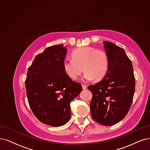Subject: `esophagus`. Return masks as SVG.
I'll list each match as a JSON object with an SVG mask.
<instances>
[{"label": "esophagus", "mask_w": 150, "mask_h": 150, "mask_svg": "<svg viewBox=\"0 0 150 150\" xmlns=\"http://www.w3.org/2000/svg\"><path fill=\"white\" fill-rule=\"evenodd\" d=\"M82 88H83V90H85V89H87V86L86 85L82 84Z\"/></svg>", "instance_id": "34e87169"}]
</instances>
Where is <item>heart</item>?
Listing matches in <instances>:
<instances>
[{
  "instance_id": "heart-1",
  "label": "heart",
  "mask_w": 150,
  "mask_h": 150,
  "mask_svg": "<svg viewBox=\"0 0 150 150\" xmlns=\"http://www.w3.org/2000/svg\"><path fill=\"white\" fill-rule=\"evenodd\" d=\"M73 58H66L63 62L64 73L76 79L84 70L83 78L86 81L103 79L109 68L110 60L107 53L91 47H82L72 53ZM84 69H83V68Z\"/></svg>"
}]
</instances>
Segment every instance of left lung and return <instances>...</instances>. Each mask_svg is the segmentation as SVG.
Masks as SVG:
<instances>
[{
	"label": "left lung",
	"mask_w": 150,
	"mask_h": 150,
	"mask_svg": "<svg viewBox=\"0 0 150 150\" xmlns=\"http://www.w3.org/2000/svg\"><path fill=\"white\" fill-rule=\"evenodd\" d=\"M104 47L109 57V68L104 78L88 86L92 93L91 115L97 122L110 126L126 116L132 103L135 80L132 63L125 51L108 41Z\"/></svg>",
	"instance_id": "obj_1"
}]
</instances>
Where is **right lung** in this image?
<instances>
[{"label": "right lung", "instance_id": "right-lung-1", "mask_svg": "<svg viewBox=\"0 0 150 150\" xmlns=\"http://www.w3.org/2000/svg\"><path fill=\"white\" fill-rule=\"evenodd\" d=\"M67 49L63 44L47 47L28 69L25 87L34 116L45 124L59 127L69 121L70 103L82 91L80 83L64 73Z\"/></svg>", "mask_w": 150, "mask_h": 150}]
</instances>
